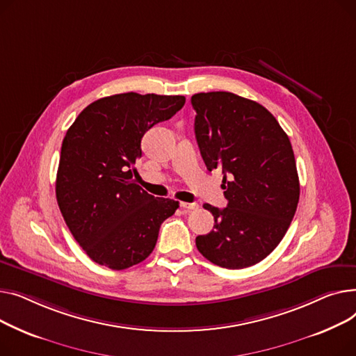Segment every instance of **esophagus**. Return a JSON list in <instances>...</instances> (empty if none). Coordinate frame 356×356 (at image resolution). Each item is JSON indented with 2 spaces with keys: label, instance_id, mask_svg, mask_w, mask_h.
I'll return each mask as SVG.
<instances>
[{
  "label": "esophagus",
  "instance_id": "1",
  "mask_svg": "<svg viewBox=\"0 0 356 356\" xmlns=\"http://www.w3.org/2000/svg\"><path fill=\"white\" fill-rule=\"evenodd\" d=\"M181 207L185 208V210H197L200 205L197 202H181Z\"/></svg>",
  "mask_w": 356,
  "mask_h": 356
}]
</instances>
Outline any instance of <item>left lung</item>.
Listing matches in <instances>:
<instances>
[{
  "label": "left lung",
  "instance_id": "left-lung-1",
  "mask_svg": "<svg viewBox=\"0 0 356 356\" xmlns=\"http://www.w3.org/2000/svg\"><path fill=\"white\" fill-rule=\"evenodd\" d=\"M195 138L208 171L222 172L227 207L204 204L214 228L198 252L224 268H244L279 245L295 217L300 185L289 136L260 103L229 92L191 97Z\"/></svg>",
  "mask_w": 356,
  "mask_h": 356
}]
</instances>
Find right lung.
Segmentation results:
<instances>
[{
  "instance_id": "right-lung-1",
  "label": "right lung",
  "mask_w": 356,
  "mask_h": 356,
  "mask_svg": "<svg viewBox=\"0 0 356 356\" xmlns=\"http://www.w3.org/2000/svg\"><path fill=\"white\" fill-rule=\"evenodd\" d=\"M184 96L120 93L83 109L61 143L56 197L70 233L86 254L112 270L132 267L155 248L161 224L179 207L136 184L140 140L171 119Z\"/></svg>"
}]
</instances>
